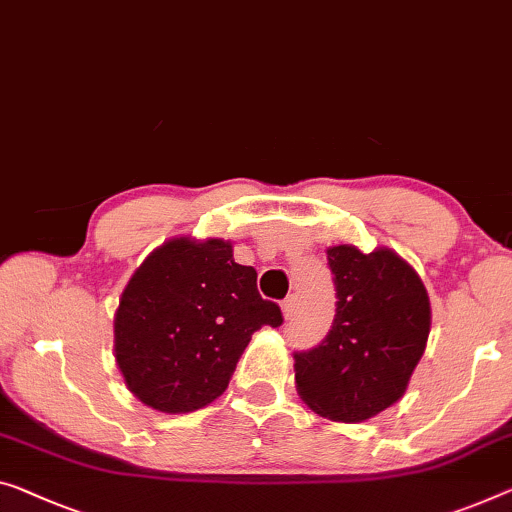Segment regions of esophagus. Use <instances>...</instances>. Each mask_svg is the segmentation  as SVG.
Returning a JSON list of instances; mask_svg holds the SVG:
<instances>
[{"mask_svg":"<svg viewBox=\"0 0 512 512\" xmlns=\"http://www.w3.org/2000/svg\"><path fill=\"white\" fill-rule=\"evenodd\" d=\"M296 310H299V296H287V299L282 301V315H285V319H292L296 315Z\"/></svg>","mask_w":512,"mask_h":512,"instance_id":"esophagus-1","label":"esophagus"}]
</instances>
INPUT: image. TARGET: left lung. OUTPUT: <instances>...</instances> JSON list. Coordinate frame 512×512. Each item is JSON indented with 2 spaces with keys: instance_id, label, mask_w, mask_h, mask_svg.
Segmentation results:
<instances>
[{
  "instance_id": "8db88e82",
  "label": "left lung",
  "mask_w": 512,
  "mask_h": 512,
  "mask_svg": "<svg viewBox=\"0 0 512 512\" xmlns=\"http://www.w3.org/2000/svg\"><path fill=\"white\" fill-rule=\"evenodd\" d=\"M335 319L322 345L294 354L299 398L315 414L361 423L407 391L430 335V296L414 266L391 248H326Z\"/></svg>"
}]
</instances>
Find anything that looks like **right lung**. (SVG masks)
<instances>
[{"instance_id": "add662e5", "label": "right lung", "mask_w": 512, "mask_h": 512, "mask_svg": "<svg viewBox=\"0 0 512 512\" xmlns=\"http://www.w3.org/2000/svg\"><path fill=\"white\" fill-rule=\"evenodd\" d=\"M282 324L257 292V271L225 239L174 236L137 266L114 312V361L137 400L190 414L225 393L262 326Z\"/></svg>"}]
</instances>
